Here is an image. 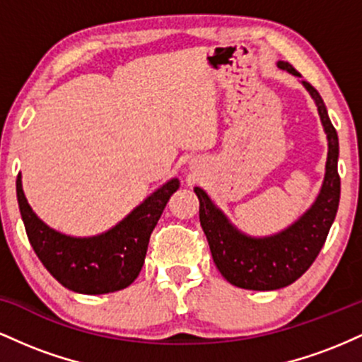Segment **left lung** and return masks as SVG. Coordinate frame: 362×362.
<instances>
[{
	"instance_id": "1",
	"label": "left lung",
	"mask_w": 362,
	"mask_h": 362,
	"mask_svg": "<svg viewBox=\"0 0 362 362\" xmlns=\"http://www.w3.org/2000/svg\"><path fill=\"white\" fill-rule=\"evenodd\" d=\"M277 68L294 76L301 74L286 61H277ZM318 109L323 131L327 134L328 153L325 177L315 202L288 228L269 236L243 233L228 216L211 201L201 187L194 192L199 197V219L209 242L213 260L221 276L230 284L242 289L274 291L286 288L310 269L325 243L340 201V178L337 172L339 138L322 97L310 83L301 81Z\"/></svg>"
}]
</instances>
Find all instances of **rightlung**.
I'll return each instance as SVG.
<instances>
[{"mask_svg":"<svg viewBox=\"0 0 362 362\" xmlns=\"http://www.w3.org/2000/svg\"><path fill=\"white\" fill-rule=\"evenodd\" d=\"M178 187V178H172L122 221L95 236L64 235L47 226L28 204L22 175L16 178V199L32 248L54 279L74 293L107 294L127 288L139 276L151 231Z\"/></svg>","mask_w":362,"mask_h":362,"instance_id":"1","label":"right lung"}]
</instances>
